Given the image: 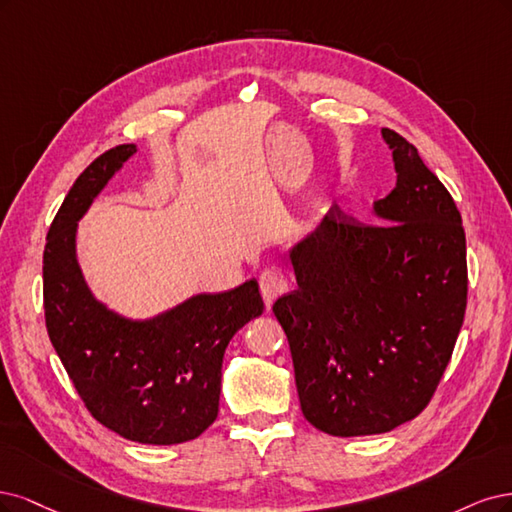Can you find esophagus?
I'll list each match as a JSON object with an SVG mask.
<instances>
[{"mask_svg": "<svg viewBox=\"0 0 512 512\" xmlns=\"http://www.w3.org/2000/svg\"><path fill=\"white\" fill-rule=\"evenodd\" d=\"M259 291L263 302L270 306L274 300L280 298V295H285L289 291V280L278 268H270L266 272H261L259 276Z\"/></svg>", "mask_w": 512, "mask_h": 512, "instance_id": "obj_1", "label": "esophagus"}]
</instances>
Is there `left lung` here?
Wrapping results in <instances>:
<instances>
[{
	"label": "left lung",
	"instance_id": "8db88e82",
	"mask_svg": "<svg viewBox=\"0 0 512 512\" xmlns=\"http://www.w3.org/2000/svg\"><path fill=\"white\" fill-rule=\"evenodd\" d=\"M395 187L378 223L334 206L289 255L298 289L272 306L308 423L332 436L393 430L430 404L466 315L461 214L417 148L383 129Z\"/></svg>",
	"mask_w": 512,
	"mask_h": 512
}]
</instances>
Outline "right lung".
Returning <instances> with one entry per match:
<instances>
[{
  "label": "right lung",
  "instance_id": "1",
  "mask_svg": "<svg viewBox=\"0 0 512 512\" xmlns=\"http://www.w3.org/2000/svg\"><path fill=\"white\" fill-rule=\"evenodd\" d=\"M134 153V144L110 148L65 195L44 246V319L95 421L134 442L178 444L217 419L225 349L242 325L261 315L263 302L257 280H246L140 323L93 300L76 261V225Z\"/></svg>",
  "mask_w": 512,
  "mask_h": 512
}]
</instances>
